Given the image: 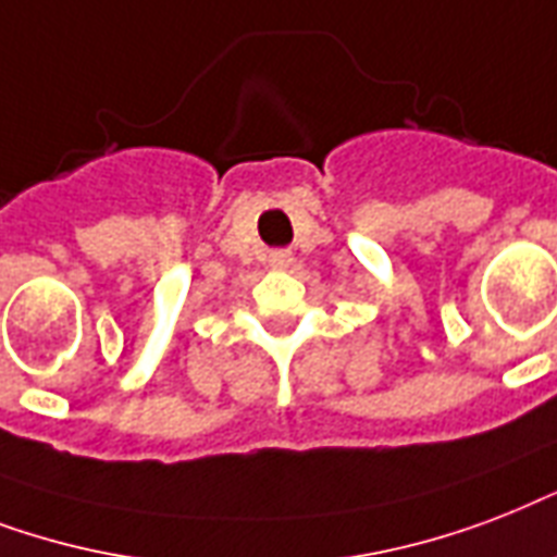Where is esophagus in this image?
I'll use <instances>...</instances> for the list:
<instances>
[{"instance_id": "obj_1", "label": "esophagus", "mask_w": 557, "mask_h": 557, "mask_svg": "<svg viewBox=\"0 0 557 557\" xmlns=\"http://www.w3.org/2000/svg\"><path fill=\"white\" fill-rule=\"evenodd\" d=\"M267 261H270V267H278V270H284V267H290L293 252H290V249H273Z\"/></svg>"}]
</instances>
